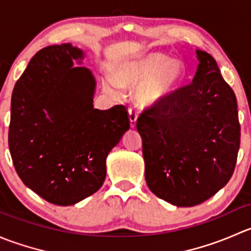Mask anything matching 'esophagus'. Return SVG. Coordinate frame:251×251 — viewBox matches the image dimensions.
<instances>
[{"label": "esophagus", "mask_w": 251, "mask_h": 251, "mask_svg": "<svg viewBox=\"0 0 251 251\" xmlns=\"http://www.w3.org/2000/svg\"><path fill=\"white\" fill-rule=\"evenodd\" d=\"M128 118H130L131 127H136V123H137V111L132 109L128 110Z\"/></svg>", "instance_id": "esophagus-1"}]
</instances>
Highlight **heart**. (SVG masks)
<instances>
[{
	"mask_svg": "<svg viewBox=\"0 0 251 251\" xmlns=\"http://www.w3.org/2000/svg\"><path fill=\"white\" fill-rule=\"evenodd\" d=\"M183 78L184 67L179 60L153 52L124 64L118 70V81L105 77L104 87L110 93L120 95L121 86L133 87L140 83L135 91L136 103L154 108L166 102L178 90Z\"/></svg>",
	"mask_w": 251,
	"mask_h": 251,
	"instance_id": "1",
	"label": "heart"
}]
</instances>
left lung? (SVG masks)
Masks as SVG:
<instances>
[{
  "label": "left lung",
  "mask_w": 251,
  "mask_h": 251,
  "mask_svg": "<svg viewBox=\"0 0 251 251\" xmlns=\"http://www.w3.org/2000/svg\"><path fill=\"white\" fill-rule=\"evenodd\" d=\"M193 81L137 119L147 186L176 206H194L224 188L240 144L237 98L209 53L197 50Z\"/></svg>",
  "instance_id": "8db88e82"
}]
</instances>
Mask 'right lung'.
I'll list each match as a JSON object with an SVG mask.
<instances>
[{"instance_id": "add662e5", "label": "right lung", "mask_w": 251, "mask_h": 251, "mask_svg": "<svg viewBox=\"0 0 251 251\" xmlns=\"http://www.w3.org/2000/svg\"><path fill=\"white\" fill-rule=\"evenodd\" d=\"M72 44L42 48L12 93L8 146L23 183L60 206L102 187L109 151L130 128L126 107L93 108L96 80Z\"/></svg>"}]
</instances>
